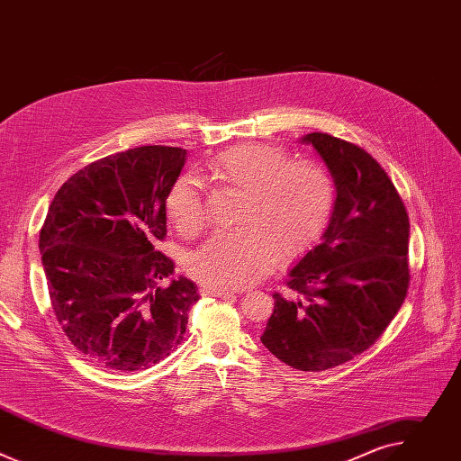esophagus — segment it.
Listing matches in <instances>:
<instances>
[{"instance_id": "1", "label": "esophagus", "mask_w": 461, "mask_h": 461, "mask_svg": "<svg viewBox=\"0 0 461 461\" xmlns=\"http://www.w3.org/2000/svg\"><path fill=\"white\" fill-rule=\"evenodd\" d=\"M201 292H203V295H217V297H231V295H235V292H231L228 288H217V286H212V285H203Z\"/></svg>"}]
</instances>
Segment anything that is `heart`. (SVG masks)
Listing matches in <instances>:
<instances>
[{"mask_svg": "<svg viewBox=\"0 0 461 461\" xmlns=\"http://www.w3.org/2000/svg\"><path fill=\"white\" fill-rule=\"evenodd\" d=\"M208 173L240 191L235 230L217 231L187 258V272L203 285L244 288L268 274L279 257L308 251L326 231L336 208L332 175L312 160H290L276 146L242 142L208 162ZM166 213L193 237L206 226L199 180L184 173L166 194Z\"/></svg>", "mask_w": 461, "mask_h": 461, "instance_id": "1", "label": "heart"}]
</instances>
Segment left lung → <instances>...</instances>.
I'll list each match as a JSON object with an SVG mask.
<instances>
[{"mask_svg": "<svg viewBox=\"0 0 461 461\" xmlns=\"http://www.w3.org/2000/svg\"><path fill=\"white\" fill-rule=\"evenodd\" d=\"M330 169L338 199L322 242L290 272L294 299L274 294L260 336L292 368L321 372L370 348L402 308L409 283V215L365 149L326 133L301 139Z\"/></svg>", "mask_w": 461, "mask_h": 461, "instance_id": "1", "label": "left lung"}]
</instances>
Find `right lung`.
<instances>
[{
    "label": "right lung",
    "instance_id": "right-lung-1",
    "mask_svg": "<svg viewBox=\"0 0 461 461\" xmlns=\"http://www.w3.org/2000/svg\"><path fill=\"white\" fill-rule=\"evenodd\" d=\"M185 149L142 146L91 162L58 189L40 231L50 306L68 339L109 370L149 368L180 345L194 283L173 279L166 194Z\"/></svg>",
    "mask_w": 461,
    "mask_h": 461
}]
</instances>
